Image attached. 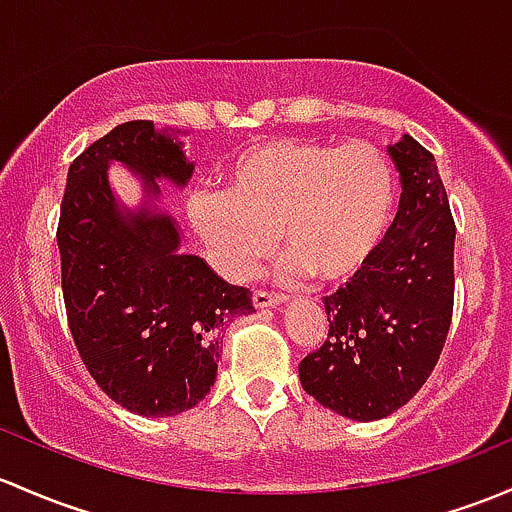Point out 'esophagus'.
Listing matches in <instances>:
<instances>
[{
  "label": "esophagus",
  "instance_id": "1",
  "mask_svg": "<svg viewBox=\"0 0 512 512\" xmlns=\"http://www.w3.org/2000/svg\"><path fill=\"white\" fill-rule=\"evenodd\" d=\"M252 301H255L257 309H274V306L284 304V297L282 294H272V292H265V289H257V292L252 294Z\"/></svg>",
  "mask_w": 512,
  "mask_h": 512
}]
</instances>
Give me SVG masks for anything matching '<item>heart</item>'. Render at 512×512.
Listing matches in <instances>:
<instances>
[{
    "instance_id": "heart-1",
    "label": "heart",
    "mask_w": 512,
    "mask_h": 512,
    "mask_svg": "<svg viewBox=\"0 0 512 512\" xmlns=\"http://www.w3.org/2000/svg\"><path fill=\"white\" fill-rule=\"evenodd\" d=\"M223 196H201L191 223L228 279H247L277 247L289 270L341 282L363 270L390 228L392 161L370 142L267 139L228 164Z\"/></svg>"
}]
</instances>
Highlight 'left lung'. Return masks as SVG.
<instances>
[{
	"label": "left lung",
	"mask_w": 512,
	"mask_h": 512,
	"mask_svg": "<svg viewBox=\"0 0 512 512\" xmlns=\"http://www.w3.org/2000/svg\"><path fill=\"white\" fill-rule=\"evenodd\" d=\"M400 208L368 265L324 297L328 336L299 363L319 405L358 422L412 400L437 365L454 314V238L432 152L410 134L392 144Z\"/></svg>",
	"instance_id": "8db88e82"
}]
</instances>
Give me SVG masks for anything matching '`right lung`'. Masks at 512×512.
<instances>
[{
    "mask_svg": "<svg viewBox=\"0 0 512 512\" xmlns=\"http://www.w3.org/2000/svg\"><path fill=\"white\" fill-rule=\"evenodd\" d=\"M122 161L159 196L157 179L184 186L193 164L154 122L117 125L68 169L58 218L61 287L80 360L110 400L144 417H174L211 392L220 333L252 314V292L181 255L174 218L117 206L107 164Z\"/></svg>",
    "mask_w": 512,
    "mask_h": 512,
    "instance_id": "1",
    "label": "right lung"
}]
</instances>
